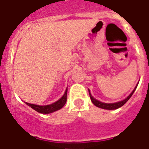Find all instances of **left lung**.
Listing matches in <instances>:
<instances>
[{
	"instance_id": "left-lung-1",
	"label": "left lung",
	"mask_w": 149,
	"mask_h": 149,
	"mask_svg": "<svg viewBox=\"0 0 149 149\" xmlns=\"http://www.w3.org/2000/svg\"><path fill=\"white\" fill-rule=\"evenodd\" d=\"M136 88H134V90L131 92V94L126 99H125L124 100H122V101H120V102H114V103H105V102H100L99 100H95V99H94L93 97L91 96V95L90 92H89V95H90V98H91V102H93V104H94L95 106H96L98 107H100V108L102 109H106V110H115V109H118L119 108V107H122V106L125 104V102H127L128 100L130 99V97L132 96V95L133 94V92L136 90Z\"/></svg>"
}]
</instances>
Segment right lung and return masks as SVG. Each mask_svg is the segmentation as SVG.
<instances>
[{
  "label": "right lung",
  "mask_w": 149,
  "mask_h": 149,
  "mask_svg": "<svg viewBox=\"0 0 149 149\" xmlns=\"http://www.w3.org/2000/svg\"><path fill=\"white\" fill-rule=\"evenodd\" d=\"M66 101H67V90L65 91V94L63 95V96L61 97L60 100L56 101L54 103L49 104V105L39 106L35 105V104H31V103H28V102H26V104L31 107V108L34 109L35 111H36L38 113H41V114H49V113H53L54 111L62 108L64 105L65 104Z\"/></svg>",
  "instance_id": "obj_1"
}]
</instances>
